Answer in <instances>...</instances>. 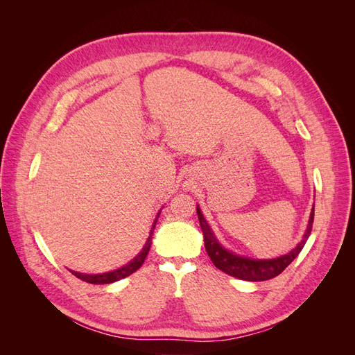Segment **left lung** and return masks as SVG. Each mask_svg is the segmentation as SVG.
Segmentation results:
<instances>
[{
    "label": "left lung",
    "mask_w": 355,
    "mask_h": 355,
    "mask_svg": "<svg viewBox=\"0 0 355 355\" xmlns=\"http://www.w3.org/2000/svg\"><path fill=\"white\" fill-rule=\"evenodd\" d=\"M197 214H198L200 227L204 235V245H206V252L209 253L214 266H216L218 270L223 271L225 274L240 278V280H245V282H265V280H270V278L277 277L278 274H282L286 268L293 262V259L300 253V250L304 249V245L311 234V230H313V222H314V207H313L304 239L300 240V243L292 252L284 256L275 257V259H250V257L239 256L227 250L225 247H222V244L216 240V237H214V234L209 227L207 220L204 219L198 206H197Z\"/></svg>",
    "instance_id": "8db88e82"
}]
</instances>
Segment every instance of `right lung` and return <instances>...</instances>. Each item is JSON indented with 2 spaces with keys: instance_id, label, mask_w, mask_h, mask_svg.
<instances>
[{
  "instance_id": "obj_1",
  "label": "right lung",
  "mask_w": 355,
  "mask_h": 355,
  "mask_svg": "<svg viewBox=\"0 0 355 355\" xmlns=\"http://www.w3.org/2000/svg\"><path fill=\"white\" fill-rule=\"evenodd\" d=\"M158 216L159 213L157 214V218L154 220V225H153V230L151 232H149V237H148V241L146 244L144 245L142 252L139 253L133 261L128 262L127 265L118 268V270L115 271H111V272H105V274H81V272H75V271H71L75 277L80 278V280L85 282V283H92V284H110V283H114V282H118L121 280V278H125L130 274H133L135 271H137L139 268L142 266V263L145 262V257L148 256V252L149 249H151V243H153V232L155 230V223L158 220Z\"/></svg>"
}]
</instances>
